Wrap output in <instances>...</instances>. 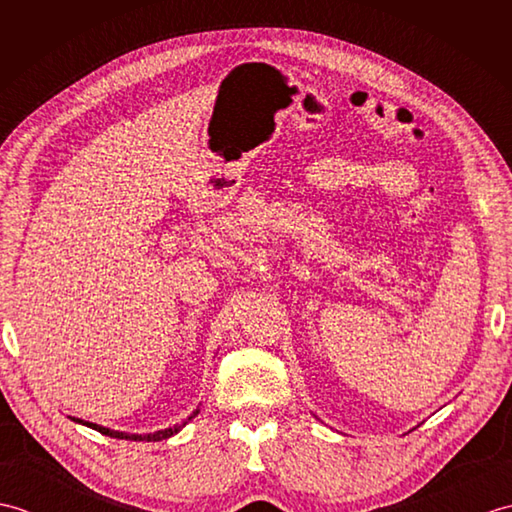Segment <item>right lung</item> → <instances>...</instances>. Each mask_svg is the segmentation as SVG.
I'll return each instance as SVG.
<instances>
[{
	"mask_svg": "<svg viewBox=\"0 0 512 512\" xmlns=\"http://www.w3.org/2000/svg\"><path fill=\"white\" fill-rule=\"evenodd\" d=\"M198 411L200 409H195L191 416L184 420L182 424H176V427H169V429H162V431H156V433H145V436H138V433H125V431H114V429H107V427H101V424H94V422H85V420H79V418H72L74 422H81V424H85V427H90V429H96V431H101L103 436H110V438H118V440H136V442H140V440H147V442H158V440H167V438H171L173 433H178L184 424H187L191 418H195L198 416Z\"/></svg>",
	"mask_w": 512,
	"mask_h": 512,
	"instance_id": "right-lung-1",
	"label": "right lung"
}]
</instances>
